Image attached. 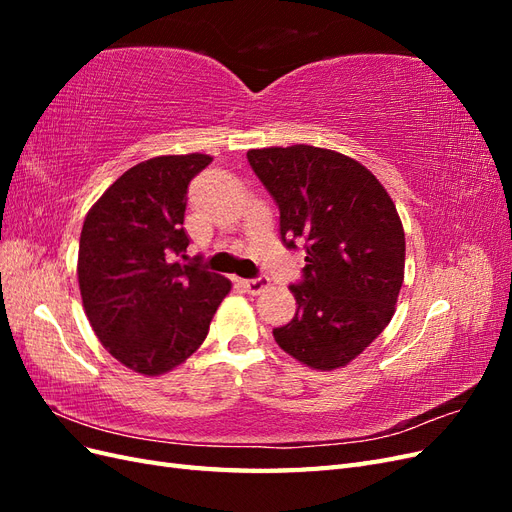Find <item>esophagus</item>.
Wrapping results in <instances>:
<instances>
[{
	"mask_svg": "<svg viewBox=\"0 0 512 512\" xmlns=\"http://www.w3.org/2000/svg\"><path fill=\"white\" fill-rule=\"evenodd\" d=\"M243 284V288L250 292V294H260L262 290H267L269 288V277L267 275H260V277H254V280H243L241 282Z\"/></svg>",
	"mask_w": 512,
	"mask_h": 512,
	"instance_id": "esophagus-1",
	"label": "esophagus"
}]
</instances>
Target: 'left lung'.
Returning <instances> with one entry per match:
<instances>
[{"mask_svg": "<svg viewBox=\"0 0 512 512\" xmlns=\"http://www.w3.org/2000/svg\"><path fill=\"white\" fill-rule=\"evenodd\" d=\"M280 207L288 250L305 245L303 280L292 284L294 318L273 329L303 365H348L384 331L404 284L406 235L382 183L356 160L312 145L247 151Z\"/></svg>", "mask_w": 512, "mask_h": 512, "instance_id": "left-lung-1", "label": "left lung"}]
</instances>
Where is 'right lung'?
<instances>
[{"label": "right lung", "mask_w": 512, "mask_h": 512, "mask_svg": "<svg viewBox=\"0 0 512 512\" xmlns=\"http://www.w3.org/2000/svg\"><path fill=\"white\" fill-rule=\"evenodd\" d=\"M211 160L188 153L136 164L85 218L76 267L85 314L102 346L138 374H166L196 352L230 292L200 258L179 260L190 245L188 185Z\"/></svg>", "instance_id": "1"}]
</instances>
